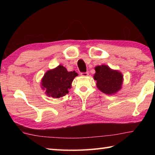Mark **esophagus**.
Segmentation results:
<instances>
[{"instance_id": "esophagus-1", "label": "esophagus", "mask_w": 155, "mask_h": 155, "mask_svg": "<svg viewBox=\"0 0 155 155\" xmlns=\"http://www.w3.org/2000/svg\"><path fill=\"white\" fill-rule=\"evenodd\" d=\"M81 75L82 76H84V77H87V76L88 75V72H81Z\"/></svg>"}]
</instances>
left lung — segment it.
Returning a JSON list of instances; mask_svg holds the SVG:
<instances>
[{"label": "left lung", "mask_w": 155, "mask_h": 155, "mask_svg": "<svg viewBox=\"0 0 155 155\" xmlns=\"http://www.w3.org/2000/svg\"><path fill=\"white\" fill-rule=\"evenodd\" d=\"M95 71L94 79L97 81V87L101 91L112 94L120 89L123 77L120 72L111 70L106 65L97 66Z\"/></svg>", "instance_id": "1"}]
</instances>
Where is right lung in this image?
<instances>
[{"mask_svg": "<svg viewBox=\"0 0 155 155\" xmlns=\"http://www.w3.org/2000/svg\"><path fill=\"white\" fill-rule=\"evenodd\" d=\"M78 74L75 71L68 72L63 66L59 65L47 71L42 79V87L46 94L52 98H60L68 93L71 83Z\"/></svg>", "mask_w": 155, "mask_h": 155, "instance_id": "add662e5", "label": "right lung"}]
</instances>
